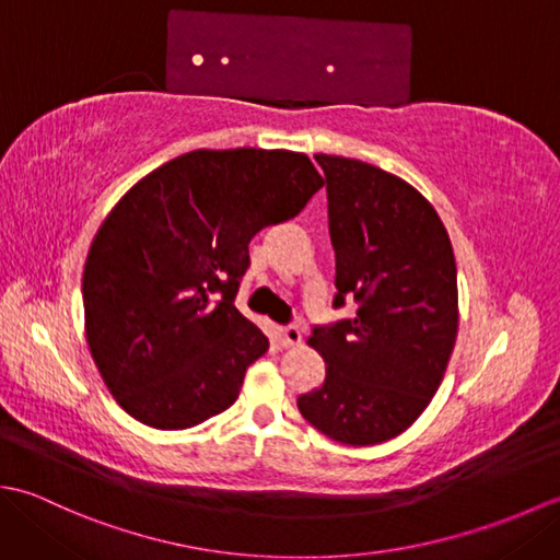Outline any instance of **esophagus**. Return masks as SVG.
Returning a JSON list of instances; mask_svg holds the SVG:
<instances>
[{"label":"esophagus","mask_w":560,"mask_h":560,"mask_svg":"<svg viewBox=\"0 0 560 560\" xmlns=\"http://www.w3.org/2000/svg\"><path fill=\"white\" fill-rule=\"evenodd\" d=\"M279 335H281V343H283V347H299V343L303 341V337H301V329L295 327V325L281 327V329H279Z\"/></svg>","instance_id":"1"}]
</instances>
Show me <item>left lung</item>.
Here are the masks:
<instances>
[{
    "label": "left lung",
    "mask_w": 560,
    "mask_h": 560,
    "mask_svg": "<svg viewBox=\"0 0 560 560\" xmlns=\"http://www.w3.org/2000/svg\"><path fill=\"white\" fill-rule=\"evenodd\" d=\"M337 257L331 305L353 317L313 327L325 383L299 397L305 421L347 445L407 431L433 399L457 339V265L421 192L371 163L317 153Z\"/></svg>",
    "instance_id": "8db88e82"
}]
</instances>
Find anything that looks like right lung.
I'll return each instance as SVG.
<instances>
[{
  "mask_svg": "<svg viewBox=\"0 0 560 560\" xmlns=\"http://www.w3.org/2000/svg\"><path fill=\"white\" fill-rule=\"evenodd\" d=\"M325 185L305 153L197 149L129 189L93 237L83 315L93 361L137 421L183 431L237 399L269 339L235 307L249 241Z\"/></svg>",
  "mask_w": 560,
  "mask_h": 560,
  "instance_id": "add662e5",
  "label": "right lung"
}]
</instances>
